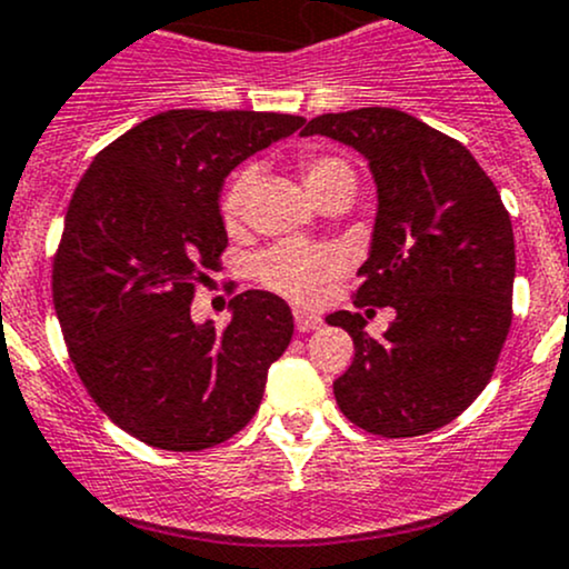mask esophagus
Segmentation results:
<instances>
[{"instance_id":"1","label":"esophagus","mask_w":569,"mask_h":569,"mask_svg":"<svg viewBox=\"0 0 569 569\" xmlns=\"http://www.w3.org/2000/svg\"><path fill=\"white\" fill-rule=\"evenodd\" d=\"M295 325H297V330H300V332H313V330H319L325 321H321V316L308 313V310L297 308L295 310Z\"/></svg>"}]
</instances>
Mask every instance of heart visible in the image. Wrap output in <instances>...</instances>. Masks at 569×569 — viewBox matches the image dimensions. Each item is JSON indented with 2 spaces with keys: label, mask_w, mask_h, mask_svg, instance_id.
Listing matches in <instances>:
<instances>
[{
  "label": "heart",
  "mask_w": 569,
  "mask_h": 569,
  "mask_svg": "<svg viewBox=\"0 0 569 569\" xmlns=\"http://www.w3.org/2000/svg\"><path fill=\"white\" fill-rule=\"evenodd\" d=\"M300 171L305 184L316 201H325L330 196H349L357 188V174L346 160L335 158V154L310 152L300 160ZM256 171L242 169L237 171L234 179L226 188L223 201H220V212H223L226 226H237L242 220L244 207H248V196L253 190ZM340 267L338 250L327 248V244H305V242H280L274 248L264 250L256 256L253 261V278L274 295H283L289 300H310L327 278H332Z\"/></svg>",
  "instance_id": "heart-1"
}]
</instances>
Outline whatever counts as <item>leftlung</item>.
Segmentation results:
<instances>
[{"label": "left lung", "instance_id": "8db88e82", "mask_svg": "<svg viewBox=\"0 0 569 569\" xmlns=\"http://www.w3.org/2000/svg\"><path fill=\"white\" fill-rule=\"evenodd\" d=\"M302 136H327L368 160L379 212L355 305L395 310L381 338L365 332L362 313L327 316L355 340L335 400L368 433H430L486 390L510 332V214L463 143L398 109L321 113Z\"/></svg>", "mask_w": 569, "mask_h": 569}]
</instances>
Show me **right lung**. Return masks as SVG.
I'll return each instance as SVG.
<instances>
[{"mask_svg":"<svg viewBox=\"0 0 569 569\" xmlns=\"http://www.w3.org/2000/svg\"><path fill=\"white\" fill-rule=\"evenodd\" d=\"M305 124L272 111L154 113L94 154L53 256V308L100 411L143 445L196 452L231 439L264 398L295 316L269 291L231 300V321L190 319L196 286L229 244L223 179Z\"/></svg>","mask_w":569,"mask_h":569,"instance_id":"1","label":"right lung"}]
</instances>
